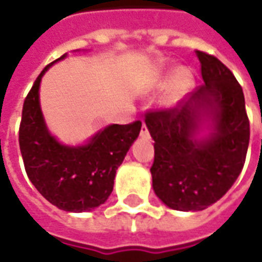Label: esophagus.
<instances>
[{
  "label": "esophagus",
  "instance_id": "1",
  "mask_svg": "<svg viewBox=\"0 0 262 262\" xmlns=\"http://www.w3.org/2000/svg\"><path fill=\"white\" fill-rule=\"evenodd\" d=\"M140 136H142L143 139H148V137H150V133H148V129H147V126H146V123H143L142 125Z\"/></svg>",
  "mask_w": 262,
  "mask_h": 262
}]
</instances>
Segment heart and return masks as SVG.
Here are the masks:
<instances>
[{"instance_id": "obj_1", "label": "heart", "mask_w": 262, "mask_h": 262, "mask_svg": "<svg viewBox=\"0 0 262 262\" xmlns=\"http://www.w3.org/2000/svg\"><path fill=\"white\" fill-rule=\"evenodd\" d=\"M188 85H189V73L185 69H180L176 73L172 81V88H171L172 95H180L184 90H187Z\"/></svg>"}]
</instances>
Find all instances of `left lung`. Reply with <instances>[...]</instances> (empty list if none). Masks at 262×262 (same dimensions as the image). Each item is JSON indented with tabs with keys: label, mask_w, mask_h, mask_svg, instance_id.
<instances>
[{
	"label": "left lung",
	"mask_w": 262,
	"mask_h": 262,
	"mask_svg": "<svg viewBox=\"0 0 262 262\" xmlns=\"http://www.w3.org/2000/svg\"><path fill=\"white\" fill-rule=\"evenodd\" d=\"M205 85L185 103L150 109L146 125L154 140L153 189L176 210H203L223 196L246 163L250 120L242 85L213 54L196 50ZM208 110L214 133L193 139L199 114Z\"/></svg>",
	"instance_id": "8db88e82"
}]
</instances>
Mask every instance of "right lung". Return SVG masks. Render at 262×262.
Segmentation results:
<instances>
[{
	"mask_svg": "<svg viewBox=\"0 0 262 262\" xmlns=\"http://www.w3.org/2000/svg\"><path fill=\"white\" fill-rule=\"evenodd\" d=\"M53 63L37 75L24 101L20 154L31 182L52 205L66 212L92 210L112 192L116 170L139 136L142 122L108 126L86 146L60 144L46 129L39 105V84Z\"/></svg>",
	"mask_w": 262,
	"mask_h": 262,
	"instance_id": "add662e5",
	"label": "right lung"
}]
</instances>
